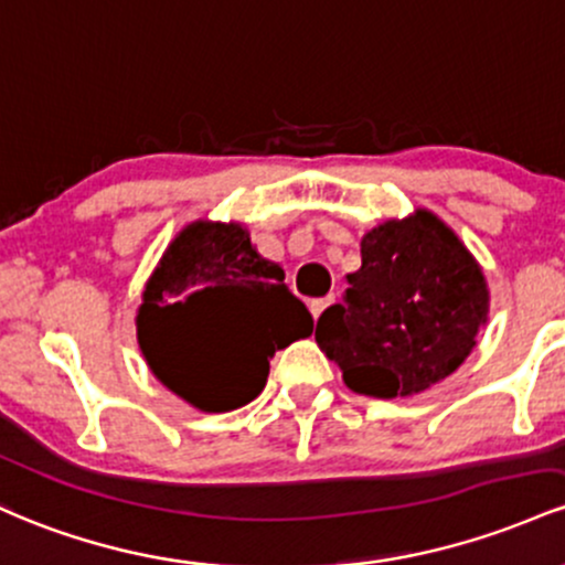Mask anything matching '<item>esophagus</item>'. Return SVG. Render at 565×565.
<instances>
[{"mask_svg":"<svg viewBox=\"0 0 565 565\" xmlns=\"http://www.w3.org/2000/svg\"><path fill=\"white\" fill-rule=\"evenodd\" d=\"M333 301H335V296H333V294H331V296H326V299H315V301H312V315H315V317H320L322 312H326L328 307H331Z\"/></svg>","mask_w":565,"mask_h":565,"instance_id":"1","label":"esophagus"}]
</instances>
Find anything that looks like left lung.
Here are the masks:
<instances>
[{"mask_svg":"<svg viewBox=\"0 0 565 565\" xmlns=\"http://www.w3.org/2000/svg\"><path fill=\"white\" fill-rule=\"evenodd\" d=\"M344 301L317 320L320 350L360 395L405 397L451 376L488 320L483 269L429 211L384 221L360 243Z\"/></svg>","mask_w":565,"mask_h":565,"instance_id":"1","label":"left lung"}]
</instances>
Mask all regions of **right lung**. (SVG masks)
I'll list each match as a JSON object with an SVG mask.
<instances>
[{
  "label": "right lung",
  "mask_w": 565,
  "mask_h": 565,
  "mask_svg": "<svg viewBox=\"0 0 565 565\" xmlns=\"http://www.w3.org/2000/svg\"><path fill=\"white\" fill-rule=\"evenodd\" d=\"M136 326L151 373L221 414L258 397L275 352L307 339L315 320L245 226L194 221L162 253Z\"/></svg>",
  "instance_id": "right-lung-1"
}]
</instances>
